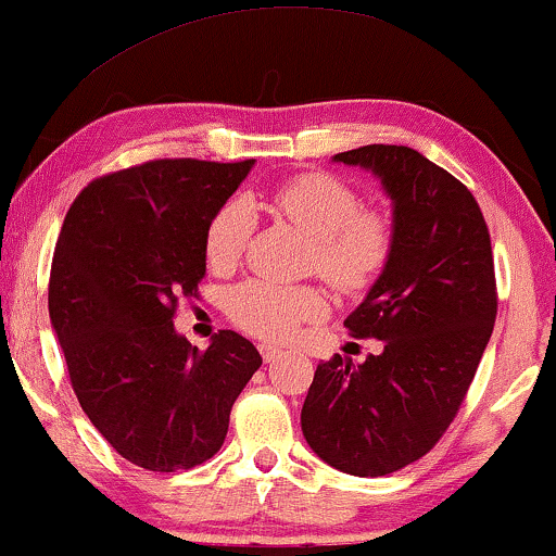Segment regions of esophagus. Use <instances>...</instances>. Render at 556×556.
Segmentation results:
<instances>
[{
	"label": "esophagus",
	"instance_id": "1",
	"mask_svg": "<svg viewBox=\"0 0 556 556\" xmlns=\"http://www.w3.org/2000/svg\"><path fill=\"white\" fill-rule=\"evenodd\" d=\"M261 352H263V359H265V363H273V359H276V357H280V350H276V348H270V344H263V348H261Z\"/></svg>",
	"mask_w": 556,
	"mask_h": 556
}]
</instances>
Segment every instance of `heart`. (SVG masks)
Masks as SVG:
<instances>
[{
	"label": "heart",
	"mask_w": 556,
	"mask_h": 556,
	"mask_svg": "<svg viewBox=\"0 0 556 556\" xmlns=\"http://www.w3.org/2000/svg\"><path fill=\"white\" fill-rule=\"evenodd\" d=\"M270 204L314 242V268L340 291H363L391 255L393 232L383 214L363 212L357 193L327 173L291 178L270 193ZM248 235V208L229 201L206 229V261L227 268L240 257ZM237 327L265 342H288L301 324L319 319L324 295L306 286L248 280L227 299Z\"/></svg>",
	"instance_id": "1"
}]
</instances>
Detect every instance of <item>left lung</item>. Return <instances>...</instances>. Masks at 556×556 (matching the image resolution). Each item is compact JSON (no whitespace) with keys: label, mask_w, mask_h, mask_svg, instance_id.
Segmentation results:
<instances>
[{"label":"left lung","mask_w":556,"mask_h":556,"mask_svg":"<svg viewBox=\"0 0 556 556\" xmlns=\"http://www.w3.org/2000/svg\"><path fill=\"white\" fill-rule=\"evenodd\" d=\"M331 161L370 170L391 199V255L344 319L383 352L319 363L301 431L327 465L380 478L421 459L465 401L498 312L493 248L467 186L419 150L365 146Z\"/></svg>","instance_id":"left-lung-1"}]
</instances>
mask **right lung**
Here are the masks:
<instances>
[{
  "label": "right lung",
  "instance_id": "obj_1",
  "mask_svg": "<svg viewBox=\"0 0 556 556\" xmlns=\"http://www.w3.org/2000/svg\"><path fill=\"white\" fill-rule=\"evenodd\" d=\"M252 161H150L97 178L71 204L48 312L84 414L122 457L191 470L225 444L229 410L263 365L222 329L201 352L173 327L206 273V229Z\"/></svg>",
  "mask_w": 556,
  "mask_h": 556
}]
</instances>
